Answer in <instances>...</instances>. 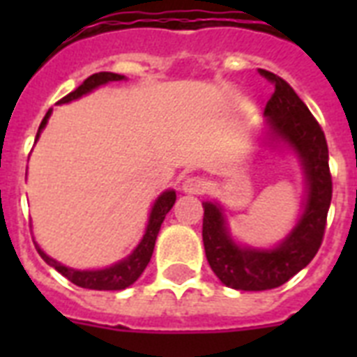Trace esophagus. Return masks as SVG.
<instances>
[{
  "label": "esophagus",
  "instance_id": "obj_1",
  "mask_svg": "<svg viewBox=\"0 0 357 357\" xmlns=\"http://www.w3.org/2000/svg\"><path fill=\"white\" fill-rule=\"evenodd\" d=\"M209 189V181L202 176H190L183 181V190L189 195H202Z\"/></svg>",
  "mask_w": 357,
  "mask_h": 357
}]
</instances>
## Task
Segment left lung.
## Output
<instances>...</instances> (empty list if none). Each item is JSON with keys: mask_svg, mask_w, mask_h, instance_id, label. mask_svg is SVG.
<instances>
[{"mask_svg": "<svg viewBox=\"0 0 357 357\" xmlns=\"http://www.w3.org/2000/svg\"><path fill=\"white\" fill-rule=\"evenodd\" d=\"M259 74L274 85L265 107L268 128L298 151L310 192L296 228L274 250L238 248L224 229L220 209L215 204H204L202 237L207 261L224 285L238 291L276 289L310 265L324 238L332 202V174L324 131L287 81L268 70H259Z\"/></svg>", "mask_w": 357, "mask_h": 357, "instance_id": "8db88e82", "label": "left lung"}]
</instances>
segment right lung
Wrapping results in <instances>:
<instances>
[{
    "mask_svg": "<svg viewBox=\"0 0 357 357\" xmlns=\"http://www.w3.org/2000/svg\"><path fill=\"white\" fill-rule=\"evenodd\" d=\"M123 79V75L113 74V72H98V74H92L91 77H86L83 83H81L75 91H72L70 94L59 100V103L72 102V100H77L79 96L91 92L92 89L103 85V83H109V81H120ZM52 114V109L47 111L44 120H42L40 128H38V133L42 131V128L46 126L47 119ZM38 133H36V139H38ZM174 202H176V192L174 190H167L162 192L159 198H157L155 206L150 213V222H148V228H146V234L140 241V244L135 248V252L129 255L128 259L120 261L116 265L109 266V268H103V271H74V268H68V266L61 265L52 257H47L44 252H42L38 246V254L47 265H52L57 272H61L64 278H68L70 282L74 285H79L83 289H94V291H122V289L129 287L131 283L137 282V278L144 272L146 265L150 263L151 254H153V246H155V238L159 229H161V224L167 217V213L172 209Z\"/></svg>",
    "mask_w": 357,
    "mask_h": 357,
    "instance_id": "obj_1",
    "label": "right lung"
}]
</instances>
